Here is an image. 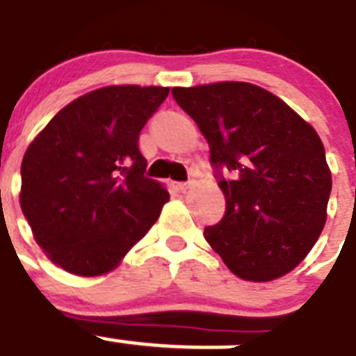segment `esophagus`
<instances>
[{
    "instance_id": "obj_1",
    "label": "esophagus",
    "mask_w": 356,
    "mask_h": 356,
    "mask_svg": "<svg viewBox=\"0 0 356 356\" xmlns=\"http://www.w3.org/2000/svg\"><path fill=\"white\" fill-rule=\"evenodd\" d=\"M193 184H195V181H193V179H190V181H186V182H179L177 190L184 193V191H188L190 188H193Z\"/></svg>"
}]
</instances>
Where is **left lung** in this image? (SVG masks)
<instances>
[{
    "label": "left lung",
    "instance_id": "8db88e82",
    "mask_svg": "<svg viewBox=\"0 0 356 356\" xmlns=\"http://www.w3.org/2000/svg\"><path fill=\"white\" fill-rule=\"evenodd\" d=\"M172 95L208 140L227 204L204 238L242 280L285 276L326 222L332 174L319 134L281 98L247 82L174 88Z\"/></svg>",
    "mask_w": 356,
    "mask_h": 356
}]
</instances>
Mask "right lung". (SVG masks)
Returning <instances> with one entry per match:
<instances>
[{"label":"right lung","mask_w":356,"mask_h":356,"mask_svg":"<svg viewBox=\"0 0 356 356\" xmlns=\"http://www.w3.org/2000/svg\"><path fill=\"white\" fill-rule=\"evenodd\" d=\"M168 88L109 86L58 111L21 163V209L48 258L76 276L113 270L170 195L145 175L140 132Z\"/></svg>","instance_id":"obj_1"}]
</instances>
